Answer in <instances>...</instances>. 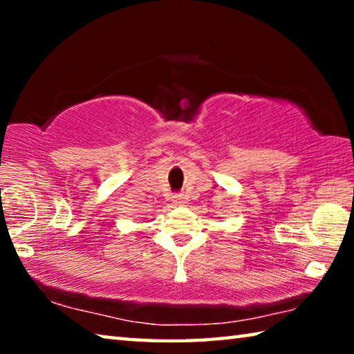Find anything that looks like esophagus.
I'll return each instance as SVG.
<instances>
[{
	"label": "esophagus",
	"instance_id": "1",
	"mask_svg": "<svg viewBox=\"0 0 354 354\" xmlns=\"http://www.w3.org/2000/svg\"><path fill=\"white\" fill-rule=\"evenodd\" d=\"M173 203H175L176 206H181V205H184V203H185V196L181 195V194L175 195V196H173Z\"/></svg>",
	"mask_w": 354,
	"mask_h": 354
}]
</instances>
